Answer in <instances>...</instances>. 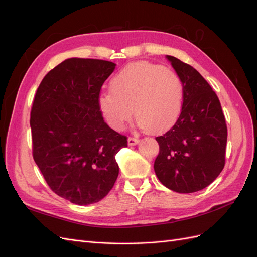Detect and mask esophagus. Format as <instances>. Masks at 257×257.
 I'll return each mask as SVG.
<instances>
[{
	"mask_svg": "<svg viewBox=\"0 0 257 257\" xmlns=\"http://www.w3.org/2000/svg\"><path fill=\"white\" fill-rule=\"evenodd\" d=\"M139 143V139L138 138H134V137H128L127 138V144L128 146H135Z\"/></svg>",
	"mask_w": 257,
	"mask_h": 257,
	"instance_id": "1",
	"label": "esophagus"
}]
</instances>
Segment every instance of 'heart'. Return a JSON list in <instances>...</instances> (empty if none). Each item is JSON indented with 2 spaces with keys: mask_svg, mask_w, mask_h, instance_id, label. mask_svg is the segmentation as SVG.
<instances>
[{
  "mask_svg": "<svg viewBox=\"0 0 257 257\" xmlns=\"http://www.w3.org/2000/svg\"><path fill=\"white\" fill-rule=\"evenodd\" d=\"M110 87L100 92L97 103L108 125L114 131H123L134 112L139 126L159 133L174 125L181 113L182 80L163 65L134 62L114 75Z\"/></svg>",
  "mask_w": 257,
  "mask_h": 257,
  "instance_id": "obj_1",
  "label": "heart"
}]
</instances>
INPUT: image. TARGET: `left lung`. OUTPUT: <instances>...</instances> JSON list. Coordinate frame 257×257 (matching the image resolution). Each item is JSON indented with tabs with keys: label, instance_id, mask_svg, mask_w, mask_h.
Masks as SVG:
<instances>
[{
	"label": "left lung",
	"instance_id": "left-lung-1",
	"mask_svg": "<svg viewBox=\"0 0 257 257\" xmlns=\"http://www.w3.org/2000/svg\"><path fill=\"white\" fill-rule=\"evenodd\" d=\"M183 83L180 115L165 134L155 137L160 151L154 172L169 190L193 193L205 189L225 165L227 126L215 92L195 68L166 56Z\"/></svg>",
	"mask_w": 257,
	"mask_h": 257
}]
</instances>
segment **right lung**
Here are the masks:
<instances>
[{"label": "right lung", "mask_w": 257, "mask_h": 257, "mask_svg": "<svg viewBox=\"0 0 257 257\" xmlns=\"http://www.w3.org/2000/svg\"><path fill=\"white\" fill-rule=\"evenodd\" d=\"M115 64L71 58L44 77L37 88L30 125L33 159L49 188L73 204L103 199L119 175L115 154L126 136L104 121L98 96Z\"/></svg>", "instance_id": "obj_1"}]
</instances>
